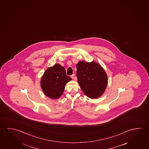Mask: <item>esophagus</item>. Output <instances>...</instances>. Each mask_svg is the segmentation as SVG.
Listing matches in <instances>:
<instances>
[{
    "instance_id": "obj_1",
    "label": "esophagus",
    "mask_w": 149,
    "mask_h": 149,
    "mask_svg": "<svg viewBox=\"0 0 149 149\" xmlns=\"http://www.w3.org/2000/svg\"><path fill=\"white\" fill-rule=\"evenodd\" d=\"M71 78H72L73 79H74V80H76V81L77 80V78H75V75H74V74H73V75H71Z\"/></svg>"
}]
</instances>
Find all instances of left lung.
I'll return each mask as SVG.
<instances>
[{"mask_svg":"<svg viewBox=\"0 0 149 149\" xmlns=\"http://www.w3.org/2000/svg\"><path fill=\"white\" fill-rule=\"evenodd\" d=\"M76 68L78 84L84 94L92 99L101 97L108 84L107 75L102 66L94 61H80Z\"/></svg>","mask_w":149,"mask_h":149,"instance_id":"8db88e82","label":"left lung"}]
</instances>
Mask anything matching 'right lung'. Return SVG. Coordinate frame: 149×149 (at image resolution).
Instances as JSON below:
<instances>
[{
	"label": "right lung",
	"instance_id": "right-lung-1",
	"mask_svg": "<svg viewBox=\"0 0 149 149\" xmlns=\"http://www.w3.org/2000/svg\"><path fill=\"white\" fill-rule=\"evenodd\" d=\"M71 80L72 78L66 76L64 68L56 63L45 71L40 85L46 96L51 99H57L63 94L65 85Z\"/></svg>",
	"mask_w": 149,
	"mask_h": 149
}]
</instances>
